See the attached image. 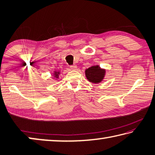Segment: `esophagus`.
Instances as JSON below:
<instances>
[{
  "mask_svg": "<svg viewBox=\"0 0 155 155\" xmlns=\"http://www.w3.org/2000/svg\"><path fill=\"white\" fill-rule=\"evenodd\" d=\"M70 69L72 70H76L77 69V65H72L70 66Z\"/></svg>",
  "mask_w": 155,
  "mask_h": 155,
  "instance_id": "1",
  "label": "esophagus"
}]
</instances>
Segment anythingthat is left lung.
Returning a JSON list of instances; mask_svg holds the SVG:
<instances>
[{"mask_svg": "<svg viewBox=\"0 0 155 155\" xmlns=\"http://www.w3.org/2000/svg\"><path fill=\"white\" fill-rule=\"evenodd\" d=\"M85 77L91 83H100L103 81L106 74V70L101 68L98 65H92L85 71Z\"/></svg>", "mask_w": 155, "mask_h": 155, "instance_id": "obj_1", "label": "left lung"}]
</instances>
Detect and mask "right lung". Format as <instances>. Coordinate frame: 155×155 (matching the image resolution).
Returning <instances> with one entry per match:
<instances>
[{"label":"right lung","mask_w":155,"mask_h":155,"mask_svg":"<svg viewBox=\"0 0 155 155\" xmlns=\"http://www.w3.org/2000/svg\"><path fill=\"white\" fill-rule=\"evenodd\" d=\"M61 74V72L59 70H54L53 72V77L55 78H59V75Z\"/></svg>","instance_id":"1"}]
</instances>
